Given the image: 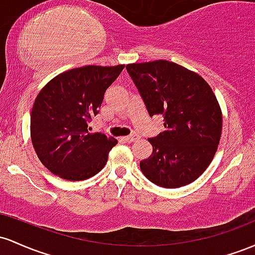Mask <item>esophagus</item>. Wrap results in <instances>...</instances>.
I'll return each mask as SVG.
<instances>
[{"mask_svg":"<svg viewBox=\"0 0 255 255\" xmlns=\"http://www.w3.org/2000/svg\"><path fill=\"white\" fill-rule=\"evenodd\" d=\"M139 137L137 136V135H130V136H125V137H123V139H124L125 142H128V143H131V142H135V141H137V139H138Z\"/></svg>","mask_w":255,"mask_h":255,"instance_id":"34e87169","label":"esophagus"}]
</instances>
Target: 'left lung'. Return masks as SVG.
I'll return each instance as SVG.
<instances>
[{"label": "left lung", "instance_id": "8db88e82", "mask_svg": "<svg viewBox=\"0 0 255 255\" xmlns=\"http://www.w3.org/2000/svg\"><path fill=\"white\" fill-rule=\"evenodd\" d=\"M149 116H164L165 131L148 141L149 158L139 162L154 184L179 188L205 172L218 148L223 118L212 88L200 74L166 60L127 65Z\"/></svg>", "mask_w": 255, "mask_h": 255}]
</instances>
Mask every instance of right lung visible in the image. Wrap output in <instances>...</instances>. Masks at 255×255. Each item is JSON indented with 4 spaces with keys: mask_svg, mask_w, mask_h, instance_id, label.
I'll list each match as a JSON object with an SVG mask.
<instances>
[{
    "mask_svg": "<svg viewBox=\"0 0 255 255\" xmlns=\"http://www.w3.org/2000/svg\"><path fill=\"white\" fill-rule=\"evenodd\" d=\"M125 65H88L58 74L37 95L31 111V141L41 162L67 181H84L105 167L118 143L90 132L88 122L99 113L105 91Z\"/></svg>",
    "mask_w": 255,
    "mask_h": 255,
    "instance_id": "1",
    "label": "right lung"
}]
</instances>
